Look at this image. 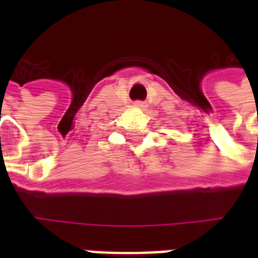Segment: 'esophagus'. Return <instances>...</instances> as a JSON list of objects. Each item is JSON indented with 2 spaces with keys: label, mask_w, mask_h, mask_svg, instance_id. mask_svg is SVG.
I'll use <instances>...</instances> for the list:
<instances>
[{
  "label": "esophagus",
  "mask_w": 258,
  "mask_h": 258,
  "mask_svg": "<svg viewBox=\"0 0 258 258\" xmlns=\"http://www.w3.org/2000/svg\"><path fill=\"white\" fill-rule=\"evenodd\" d=\"M135 104H136L138 107H142V109H144L145 106H146V104H145V102H142V100H138V102H135Z\"/></svg>",
  "instance_id": "34e87169"
}]
</instances>
